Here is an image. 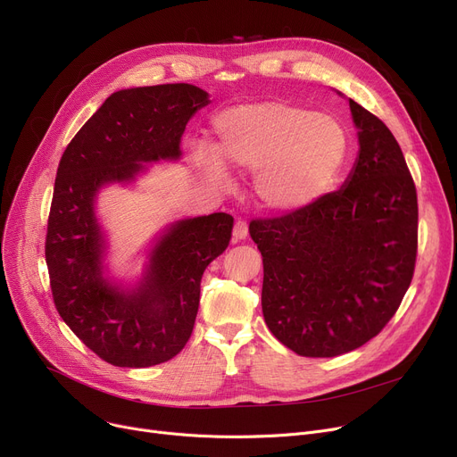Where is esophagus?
<instances>
[{"label": "esophagus", "mask_w": 457, "mask_h": 457, "mask_svg": "<svg viewBox=\"0 0 457 457\" xmlns=\"http://www.w3.org/2000/svg\"><path fill=\"white\" fill-rule=\"evenodd\" d=\"M246 237H248V226H246V222L238 220L233 228V243H241Z\"/></svg>", "instance_id": "1"}]
</instances>
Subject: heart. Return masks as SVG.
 Here are the masks:
<instances>
[{
    "label": "heart",
    "mask_w": 457,
    "mask_h": 457,
    "mask_svg": "<svg viewBox=\"0 0 457 457\" xmlns=\"http://www.w3.org/2000/svg\"><path fill=\"white\" fill-rule=\"evenodd\" d=\"M212 150L190 155L205 183L222 190L226 168L253 175L257 204L272 212H295L317 204L339 179L348 137L335 116L281 100L235 105L212 122Z\"/></svg>",
    "instance_id": "heart-1"
}]
</instances>
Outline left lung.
<instances>
[{
    "instance_id": "left-lung-1",
    "label": "left lung",
    "mask_w": 457,
    "mask_h": 457,
    "mask_svg": "<svg viewBox=\"0 0 457 457\" xmlns=\"http://www.w3.org/2000/svg\"><path fill=\"white\" fill-rule=\"evenodd\" d=\"M348 104L359 152L343 187L250 224L262 255V317L281 345L305 357H335L376 337L415 270L413 178L389 128Z\"/></svg>"
}]
</instances>
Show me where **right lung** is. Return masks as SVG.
<instances>
[{
  "mask_svg": "<svg viewBox=\"0 0 457 457\" xmlns=\"http://www.w3.org/2000/svg\"><path fill=\"white\" fill-rule=\"evenodd\" d=\"M209 94L188 83L111 94L66 146L55 178L46 262L62 320L114 367L168 361L187 345L200 305V281L229 245L233 216L212 212L170 222L154 238L135 283L109 274L98 196L131 185L148 162L179 161L181 137Z\"/></svg>",
  "mask_w": 457,
  "mask_h": 457,
  "instance_id": "1",
  "label": "right lung"
}]
</instances>
